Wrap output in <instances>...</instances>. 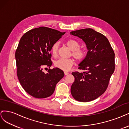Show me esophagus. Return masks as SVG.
I'll return each instance as SVG.
<instances>
[{
    "label": "esophagus",
    "instance_id": "1",
    "mask_svg": "<svg viewBox=\"0 0 129 129\" xmlns=\"http://www.w3.org/2000/svg\"><path fill=\"white\" fill-rule=\"evenodd\" d=\"M64 75H68V74H69V73H68V72H64Z\"/></svg>",
    "mask_w": 129,
    "mask_h": 129
}]
</instances>
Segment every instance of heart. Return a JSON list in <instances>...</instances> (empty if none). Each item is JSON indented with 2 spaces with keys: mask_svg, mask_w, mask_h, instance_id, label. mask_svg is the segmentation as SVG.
Instances as JSON below:
<instances>
[{
  "mask_svg": "<svg viewBox=\"0 0 129 129\" xmlns=\"http://www.w3.org/2000/svg\"><path fill=\"white\" fill-rule=\"evenodd\" d=\"M66 44L70 49L72 50V56L76 60L81 61L84 57L85 55V50L83 49L80 48V44L77 41L73 39H69L66 42ZM58 47V44L57 42L54 44L51 47V53L54 57L57 56ZM73 64L74 61L72 58H68V59L60 58L54 62V66L55 67L64 71H69Z\"/></svg>",
  "mask_w": 129,
  "mask_h": 129,
  "instance_id": "1",
  "label": "heart"
}]
</instances>
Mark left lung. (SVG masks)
<instances>
[{
    "instance_id": "1",
    "label": "left lung",
    "mask_w": 129,
    "mask_h": 129,
    "mask_svg": "<svg viewBox=\"0 0 129 129\" xmlns=\"http://www.w3.org/2000/svg\"><path fill=\"white\" fill-rule=\"evenodd\" d=\"M81 39L88 51L79 64L83 72H73L75 81L71 93L76 101L87 102L98 98L105 91L115 71V53L108 39L91 28L72 31Z\"/></svg>"
}]
</instances>
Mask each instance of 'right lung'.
<instances>
[{
	"mask_svg": "<svg viewBox=\"0 0 129 129\" xmlns=\"http://www.w3.org/2000/svg\"><path fill=\"white\" fill-rule=\"evenodd\" d=\"M65 33L40 27L25 33L19 42L15 54L17 76L22 88L35 98L51 96L64 76L63 72L57 68L48 69L47 74L42 70L51 67L52 46Z\"/></svg>",
	"mask_w": 129,
	"mask_h": 129,
	"instance_id": "obj_1",
	"label": "right lung"
}]
</instances>
